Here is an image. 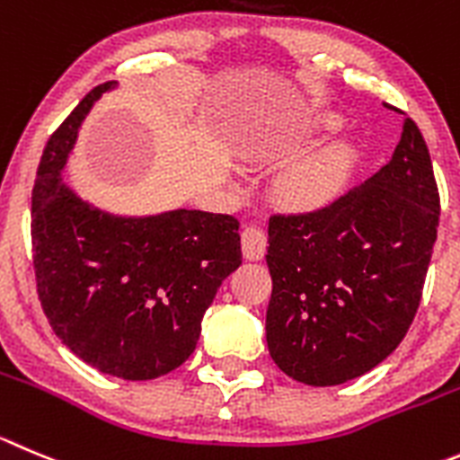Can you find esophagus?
<instances>
[{"instance_id":"obj_1","label":"esophagus","mask_w":460,"mask_h":460,"mask_svg":"<svg viewBox=\"0 0 460 460\" xmlns=\"http://www.w3.org/2000/svg\"><path fill=\"white\" fill-rule=\"evenodd\" d=\"M240 240H243L244 259H263L265 247H268V235H265L263 229H259V226H244L243 234H240Z\"/></svg>"}]
</instances>
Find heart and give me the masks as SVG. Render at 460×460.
<instances>
[{
	"label": "heart",
	"mask_w": 460,
	"mask_h": 460,
	"mask_svg": "<svg viewBox=\"0 0 460 460\" xmlns=\"http://www.w3.org/2000/svg\"><path fill=\"white\" fill-rule=\"evenodd\" d=\"M322 122L327 127H336V118H324ZM342 174V163L341 154L329 152L320 154V156H313L308 161L299 163L293 170L286 174L281 183L283 197L295 206H302V208H315L322 206L324 201H329L333 197V192L338 190V183H341Z\"/></svg>",
	"instance_id": "obj_1"
}]
</instances>
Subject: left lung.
<instances>
[{
  "label": "left lung",
  "mask_w": 460,
  "mask_h": 460,
  "mask_svg": "<svg viewBox=\"0 0 460 460\" xmlns=\"http://www.w3.org/2000/svg\"><path fill=\"white\" fill-rule=\"evenodd\" d=\"M440 197L418 124L376 174L311 213L270 217L268 349L306 385L366 375L404 341L438 235Z\"/></svg>",
  "instance_id": "8db88e82"
}]
</instances>
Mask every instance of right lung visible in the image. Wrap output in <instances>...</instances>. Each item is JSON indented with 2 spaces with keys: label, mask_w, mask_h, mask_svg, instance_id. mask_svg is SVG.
I'll return each instance as SVG.
<instances>
[{
  "label": "right lung",
  "mask_w": 460,
  "mask_h": 460,
  "mask_svg": "<svg viewBox=\"0 0 460 460\" xmlns=\"http://www.w3.org/2000/svg\"><path fill=\"white\" fill-rule=\"evenodd\" d=\"M115 84L90 90L42 152L31 195L33 270L63 345L104 375L147 381L195 351L206 308L243 263L240 222L188 208L111 216L63 183L81 122Z\"/></svg>",
  "instance_id": "right-lung-1"
}]
</instances>
